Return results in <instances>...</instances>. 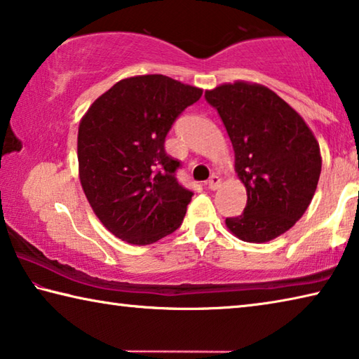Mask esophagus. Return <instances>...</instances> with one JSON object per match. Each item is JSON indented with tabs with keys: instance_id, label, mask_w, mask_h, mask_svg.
Wrapping results in <instances>:
<instances>
[{
	"instance_id": "obj_1",
	"label": "esophagus",
	"mask_w": 359,
	"mask_h": 359,
	"mask_svg": "<svg viewBox=\"0 0 359 359\" xmlns=\"http://www.w3.org/2000/svg\"><path fill=\"white\" fill-rule=\"evenodd\" d=\"M220 184H222V179L214 174V175H210V179L208 180V184L205 185H208L209 190H217V188L220 187Z\"/></svg>"
}]
</instances>
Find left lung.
Here are the masks:
<instances>
[{
    "instance_id": "obj_1",
    "label": "left lung",
    "mask_w": 359,
    "mask_h": 359,
    "mask_svg": "<svg viewBox=\"0 0 359 359\" xmlns=\"http://www.w3.org/2000/svg\"><path fill=\"white\" fill-rule=\"evenodd\" d=\"M234 150L247 205L226 218L236 238L263 244L288 231L311 204L321 172L320 145L288 102L264 85L238 81L205 90Z\"/></svg>"
}]
</instances>
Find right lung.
Returning a JSON list of instances; mask_svg holds the SVG:
<instances>
[{"mask_svg":"<svg viewBox=\"0 0 359 359\" xmlns=\"http://www.w3.org/2000/svg\"><path fill=\"white\" fill-rule=\"evenodd\" d=\"M203 90L163 74L135 76L102 93L79 125V179L100 222L121 241L149 245L174 233L193 191L165 150L175 118Z\"/></svg>","mask_w":359,"mask_h":359,"instance_id":"right-lung-1","label":"right lung"}]
</instances>
